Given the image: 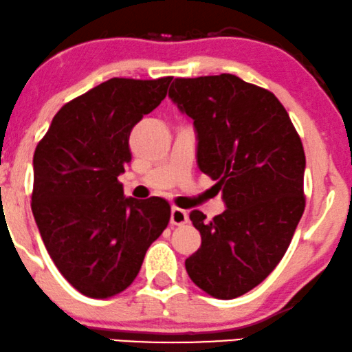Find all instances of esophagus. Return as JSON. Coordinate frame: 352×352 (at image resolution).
<instances>
[{"instance_id":"1","label":"esophagus","mask_w":352,"mask_h":352,"mask_svg":"<svg viewBox=\"0 0 352 352\" xmlns=\"http://www.w3.org/2000/svg\"><path fill=\"white\" fill-rule=\"evenodd\" d=\"M188 222V212L184 211L180 208H172L170 211V224L173 226H182Z\"/></svg>"}]
</instances>
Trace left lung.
I'll list each match as a JSON object with an SVG mask.
<instances>
[{"mask_svg": "<svg viewBox=\"0 0 352 352\" xmlns=\"http://www.w3.org/2000/svg\"><path fill=\"white\" fill-rule=\"evenodd\" d=\"M193 120L199 170L217 180L226 211L190 219L201 247L185 260L190 279L216 299L256 287L286 253L305 208V154L273 92L234 74L177 78L168 91Z\"/></svg>", "mask_w": 352, "mask_h": 352, "instance_id": "left-lung-1", "label": "left lung"}]
</instances>
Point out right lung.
<instances>
[{
    "instance_id": "obj_1",
    "label": "right lung",
    "mask_w": 352,
    "mask_h": 352,
    "mask_svg": "<svg viewBox=\"0 0 352 352\" xmlns=\"http://www.w3.org/2000/svg\"><path fill=\"white\" fill-rule=\"evenodd\" d=\"M172 78H112L65 104L34 153L32 212L53 263L92 299L122 292L164 232L162 198L123 195L130 133L166 99Z\"/></svg>"
}]
</instances>
